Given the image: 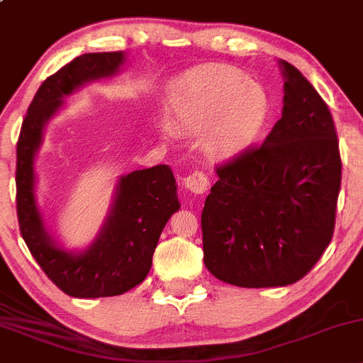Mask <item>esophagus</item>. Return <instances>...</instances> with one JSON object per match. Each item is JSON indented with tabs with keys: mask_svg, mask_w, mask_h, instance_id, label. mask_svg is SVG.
Masks as SVG:
<instances>
[{
	"mask_svg": "<svg viewBox=\"0 0 363 363\" xmlns=\"http://www.w3.org/2000/svg\"><path fill=\"white\" fill-rule=\"evenodd\" d=\"M182 184H184V188H188L189 191L194 194H203L208 191V188H211V181H208V177L200 170L193 172V174H189L188 177H184Z\"/></svg>",
	"mask_w": 363,
	"mask_h": 363,
	"instance_id": "esophagus-1",
	"label": "esophagus"
}]
</instances>
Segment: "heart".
<instances>
[{"mask_svg": "<svg viewBox=\"0 0 363 363\" xmlns=\"http://www.w3.org/2000/svg\"><path fill=\"white\" fill-rule=\"evenodd\" d=\"M268 97L242 71L213 66L188 76L177 109L181 123L207 130L205 151L228 160L250 146L268 118Z\"/></svg>", "mask_w": 363, "mask_h": 363, "instance_id": "obj_1", "label": "heart"}]
</instances>
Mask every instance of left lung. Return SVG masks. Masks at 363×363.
I'll return each mask as SVG.
<instances>
[{"label": "left lung", "mask_w": 363, "mask_h": 363, "mask_svg": "<svg viewBox=\"0 0 363 363\" xmlns=\"http://www.w3.org/2000/svg\"><path fill=\"white\" fill-rule=\"evenodd\" d=\"M281 118L261 146L217 167L201 212L203 262L236 287L296 284L334 235L341 156L333 114L292 64Z\"/></svg>", "instance_id": "left-lung-1"}]
</instances>
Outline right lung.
<instances>
[{
	"mask_svg": "<svg viewBox=\"0 0 363 363\" xmlns=\"http://www.w3.org/2000/svg\"><path fill=\"white\" fill-rule=\"evenodd\" d=\"M123 52L83 53L48 76L34 95L17 143V216L26 245L45 274L71 297H109L137 287L150 273L167 220L179 211L177 186L169 165L121 175L106 223L89 249L69 252L48 235L36 200L34 160L48 120L64 97L95 79L111 78Z\"/></svg>",
	"mask_w": 363,
	"mask_h": 363,
	"instance_id": "1",
	"label": "right lung"
}]
</instances>
